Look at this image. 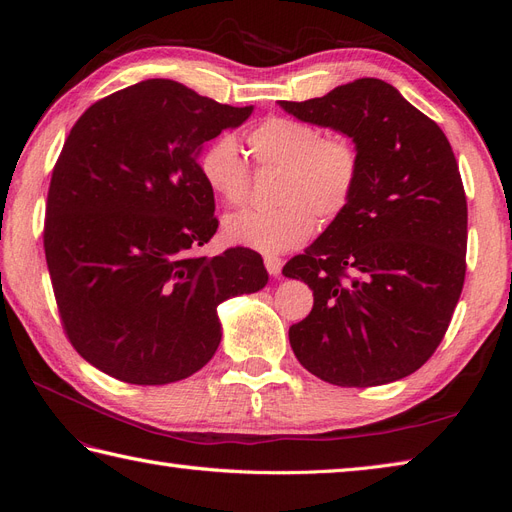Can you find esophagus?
Segmentation results:
<instances>
[{
	"label": "esophagus",
	"instance_id": "obj_1",
	"mask_svg": "<svg viewBox=\"0 0 512 512\" xmlns=\"http://www.w3.org/2000/svg\"><path fill=\"white\" fill-rule=\"evenodd\" d=\"M282 258H277V256H265V267H267V271L271 273V275H280L282 273Z\"/></svg>",
	"mask_w": 512,
	"mask_h": 512
}]
</instances>
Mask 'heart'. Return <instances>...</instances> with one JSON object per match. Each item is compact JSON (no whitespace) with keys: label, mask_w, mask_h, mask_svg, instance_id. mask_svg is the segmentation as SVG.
Here are the masks:
<instances>
[{"label":"heart","mask_w":512,"mask_h":512,"mask_svg":"<svg viewBox=\"0 0 512 512\" xmlns=\"http://www.w3.org/2000/svg\"><path fill=\"white\" fill-rule=\"evenodd\" d=\"M247 145L260 168L282 173L275 185L280 207L226 215V241L262 254H282L314 235L316 218L320 224H331L350 205L361 164L359 151L348 138H322L312 123L271 117L247 134ZM198 173L209 192L226 205L243 203L250 190V166L230 134L203 147Z\"/></svg>","instance_id":"heart-1"}]
</instances>
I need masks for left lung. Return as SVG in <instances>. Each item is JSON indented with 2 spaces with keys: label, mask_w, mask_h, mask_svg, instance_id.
<instances>
[{
  "label": "left lung",
  "mask_w": 512,
  "mask_h": 512,
  "mask_svg": "<svg viewBox=\"0 0 512 512\" xmlns=\"http://www.w3.org/2000/svg\"><path fill=\"white\" fill-rule=\"evenodd\" d=\"M280 106L352 138L361 164L346 211L282 271L314 290L290 346L329 384L406 378L440 346L466 277L468 205L451 143L380 79Z\"/></svg>",
  "instance_id": "obj_1"
}]
</instances>
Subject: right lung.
<instances>
[{"mask_svg": "<svg viewBox=\"0 0 512 512\" xmlns=\"http://www.w3.org/2000/svg\"><path fill=\"white\" fill-rule=\"evenodd\" d=\"M252 111L149 79L89 106L70 130L44 254L66 335L104 374L130 384L196 374L220 346L218 305L267 286L254 250L196 254L218 230L198 156Z\"/></svg>", "mask_w": 512, "mask_h": 512, "instance_id": "obj_1", "label": "right lung"}]
</instances>
